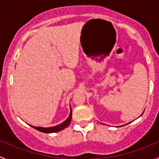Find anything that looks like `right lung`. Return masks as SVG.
Masks as SVG:
<instances>
[{"label": "right lung", "mask_w": 159, "mask_h": 159, "mask_svg": "<svg viewBox=\"0 0 159 159\" xmlns=\"http://www.w3.org/2000/svg\"><path fill=\"white\" fill-rule=\"evenodd\" d=\"M72 119V110L70 109V114L69 116L68 119H66V121L63 122V123L60 124L58 125H56V126L53 127H49V128H43V127H36V126H32L33 128H34L35 129H37V131L39 132H43V133H52V132H60V131L63 130V129H65L66 127H67L69 125H70V122H71Z\"/></svg>", "instance_id": "add662e5"}]
</instances>
